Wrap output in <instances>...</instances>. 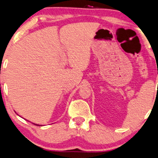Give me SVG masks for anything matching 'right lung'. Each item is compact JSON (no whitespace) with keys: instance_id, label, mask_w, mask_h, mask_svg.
Here are the masks:
<instances>
[{"instance_id":"add662e5","label":"right lung","mask_w":158,"mask_h":158,"mask_svg":"<svg viewBox=\"0 0 158 158\" xmlns=\"http://www.w3.org/2000/svg\"><path fill=\"white\" fill-rule=\"evenodd\" d=\"M35 125H37V124H35ZM39 126H40V125H39Z\"/></svg>"}]
</instances>
